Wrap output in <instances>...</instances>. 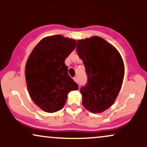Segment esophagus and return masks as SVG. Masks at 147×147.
Segmentation results:
<instances>
[{
    "label": "esophagus",
    "mask_w": 147,
    "mask_h": 147,
    "mask_svg": "<svg viewBox=\"0 0 147 147\" xmlns=\"http://www.w3.org/2000/svg\"><path fill=\"white\" fill-rule=\"evenodd\" d=\"M73 80L75 81V82H78V79H77V77H73Z\"/></svg>",
    "instance_id": "esophagus-1"
}]
</instances>
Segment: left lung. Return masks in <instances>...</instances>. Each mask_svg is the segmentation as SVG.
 Wrapping results in <instances>:
<instances>
[{"instance_id":"1","label":"left lung","mask_w":147,"mask_h":147,"mask_svg":"<svg viewBox=\"0 0 147 147\" xmlns=\"http://www.w3.org/2000/svg\"><path fill=\"white\" fill-rule=\"evenodd\" d=\"M76 49L88 76L86 86L80 89L82 104L93 113L104 112L113 104L122 87V57L114 46L97 36L78 40Z\"/></svg>"}]
</instances>
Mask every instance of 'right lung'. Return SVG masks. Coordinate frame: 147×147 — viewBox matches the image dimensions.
Instances as JSON below:
<instances>
[{
	"mask_svg": "<svg viewBox=\"0 0 147 147\" xmlns=\"http://www.w3.org/2000/svg\"><path fill=\"white\" fill-rule=\"evenodd\" d=\"M76 42L61 35L45 37L28 57L25 74L29 95L45 112L63 109L68 92L78 89L64 63L75 48Z\"/></svg>",
	"mask_w": 147,
	"mask_h": 147,
	"instance_id": "obj_1",
	"label": "right lung"
}]
</instances>
